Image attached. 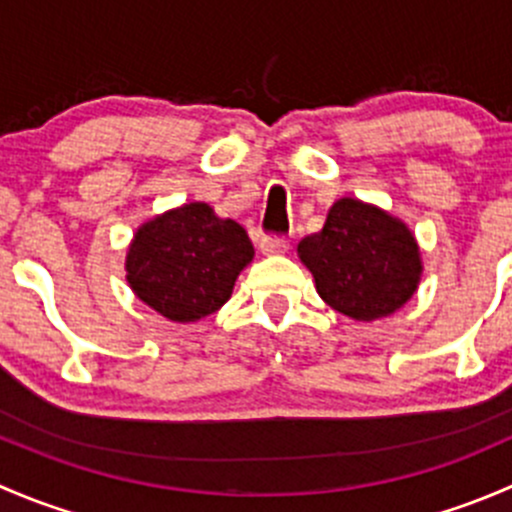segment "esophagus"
Segmentation results:
<instances>
[{"mask_svg": "<svg viewBox=\"0 0 512 512\" xmlns=\"http://www.w3.org/2000/svg\"><path fill=\"white\" fill-rule=\"evenodd\" d=\"M260 250L262 255H282V252L289 250V242L285 237H262Z\"/></svg>", "mask_w": 512, "mask_h": 512, "instance_id": "obj_1", "label": "esophagus"}]
</instances>
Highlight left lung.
<instances>
[{
	"instance_id": "left-lung-1",
	"label": "left lung",
	"mask_w": 512,
	"mask_h": 512,
	"mask_svg": "<svg viewBox=\"0 0 512 512\" xmlns=\"http://www.w3.org/2000/svg\"><path fill=\"white\" fill-rule=\"evenodd\" d=\"M297 255L312 272L319 297L356 322L404 307L423 275L409 225L356 198H339L322 230L299 242Z\"/></svg>"
}]
</instances>
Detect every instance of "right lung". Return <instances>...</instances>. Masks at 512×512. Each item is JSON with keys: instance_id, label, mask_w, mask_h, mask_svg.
Here are the masks:
<instances>
[{"instance_id": "right-lung-1", "label": "right lung", "mask_w": 512, "mask_h": 512, "mask_svg": "<svg viewBox=\"0 0 512 512\" xmlns=\"http://www.w3.org/2000/svg\"><path fill=\"white\" fill-rule=\"evenodd\" d=\"M252 257L240 223L218 218L208 203H183L133 232L126 282L160 317L190 324L223 307Z\"/></svg>"}]
</instances>
